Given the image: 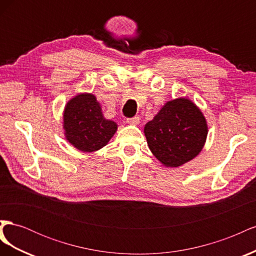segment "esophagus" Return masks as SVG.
I'll return each instance as SVG.
<instances>
[{
  "label": "esophagus",
  "instance_id": "34e87169",
  "mask_svg": "<svg viewBox=\"0 0 256 256\" xmlns=\"http://www.w3.org/2000/svg\"><path fill=\"white\" fill-rule=\"evenodd\" d=\"M127 122L129 124V125H138V124L140 122V118H136H136H128V120H127Z\"/></svg>",
  "mask_w": 256,
  "mask_h": 256
}]
</instances>
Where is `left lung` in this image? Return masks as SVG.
<instances>
[{"label": "left lung", "mask_w": 256, "mask_h": 256, "mask_svg": "<svg viewBox=\"0 0 256 256\" xmlns=\"http://www.w3.org/2000/svg\"><path fill=\"white\" fill-rule=\"evenodd\" d=\"M152 154L168 168L187 164L203 150L208 134L204 114L192 100H170L144 127Z\"/></svg>", "instance_id": "left-lung-1"}]
</instances>
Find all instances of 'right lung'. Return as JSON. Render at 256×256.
Wrapping results in <instances>:
<instances>
[{"instance_id":"add662e5","label":"right lung","mask_w":256,"mask_h":256,"mask_svg":"<svg viewBox=\"0 0 256 256\" xmlns=\"http://www.w3.org/2000/svg\"><path fill=\"white\" fill-rule=\"evenodd\" d=\"M63 122L66 140L83 152L102 148L118 130V124L104 118L102 106L90 92H80L69 100Z\"/></svg>"}]
</instances>
